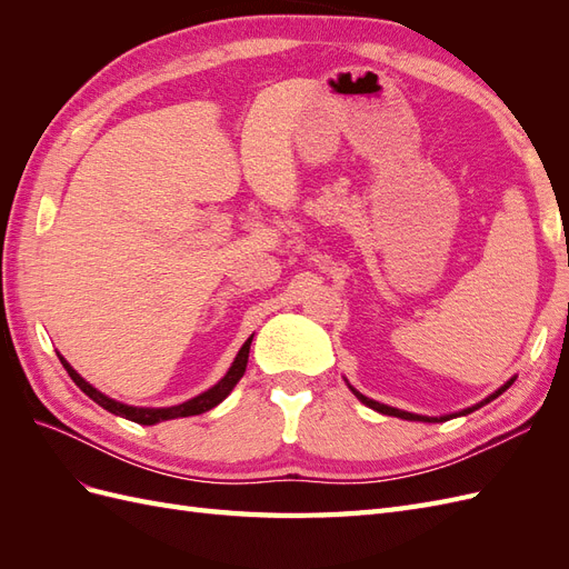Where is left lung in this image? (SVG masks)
<instances>
[{"label": "left lung", "instance_id": "1", "mask_svg": "<svg viewBox=\"0 0 569 569\" xmlns=\"http://www.w3.org/2000/svg\"><path fill=\"white\" fill-rule=\"evenodd\" d=\"M349 385V380H343ZM515 382V377H510V380L501 387V389H496L493 393H489L485 401H479V403H475V406H470V408H462V410H458V412H451V416H439V418H429V416H418V412H408V410H399V408H393V406H387V403H380V401H372V399H368V396H363L360 393L358 389H353L351 385H349V389L353 391V396L356 399L360 401V403H366L368 408H372V410H377V412H382V416H393V418H403V420H416V422H443V420H451V418H456V416H468V412H472V410H477V408H481L485 403H489V401H493L496 396H501L510 385Z\"/></svg>", "mask_w": 569, "mask_h": 569}]
</instances>
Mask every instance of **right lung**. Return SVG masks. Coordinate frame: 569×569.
I'll return each instance as SVG.
<instances>
[{
	"label": "right lung",
	"instance_id": "1",
	"mask_svg": "<svg viewBox=\"0 0 569 569\" xmlns=\"http://www.w3.org/2000/svg\"><path fill=\"white\" fill-rule=\"evenodd\" d=\"M251 339L253 335L242 343V349H239V353L234 356L232 366L228 368V372L222 375V380H218V385H213L211 389L201 391L199 396H194V399H189L184 403H178V406H168V408H144V406H128L123 401H116L111 399V396L101 393L99 389H94L84 377L78 375V370H73V366L68 363V360L57 351L61 366L66 368V372L71 375V380L80 387V391H84L90 396V399L94 403H99L104 410L113 412V416H120L126 420H132L137 425H157V422H163V420H176V418H189V416H201V412L216 408L218 403H222L230 396V391L237 387V382L242 380L244 377V370H247V363H249V349H251Z\"/></svg>",
	"mask_w": 569,
	"mask_h": 569
}]
</instances>
